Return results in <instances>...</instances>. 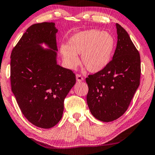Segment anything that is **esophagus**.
<instances>
[{"instance_id":"1","label":"esophagus","mask_w":155,"mask_h":155,"mask_svg":"<svg viewBox=\"0 0 155 155\" xmlns=\"http://www.w3.org/2000/svg\"><path fill=\"white\" fill-rule=\"evenodd\" d=\"M76 79H77V81L78 82L83 81V80H84L83 78H82V76L80 75V74H77V75H76Z\"/></svg>"}]
</instances>
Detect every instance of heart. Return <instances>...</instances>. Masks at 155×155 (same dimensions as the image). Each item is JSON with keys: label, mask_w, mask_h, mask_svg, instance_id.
Returning <instances> with one entry per match:
<instances>
[{"label": "heart", "mask_w": 155, "mask_h": 155, "mask_svg": "<svg viewBox=\"0 0 155 155\" xmlns=\"http://www.w3.org/2000/svg\"><path fill=\"white\" fill-rule=\"evenodd\" d=\"M114 48L115 39L109 32L89 29L72 36L68 45L63 44L60 49L70 68H75L79 64L77 54H80L84 67L91 73H97L109 64Z\"/></svg>", "instance_id": "1"}]
</instances>
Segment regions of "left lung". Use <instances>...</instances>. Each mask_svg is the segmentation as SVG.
Wrapping results in <instances>:
<instances>
[{
	"instance_id": "left-lung-1",
	"label": "left lung",
	"mask_w": 155,
	"mask_h": 155,
	"mask_svg": "<svg viewBox=\"0 0 155 155\" xmlns=\"http://www.w3.org/2000/svg\"><path fill=\"white\" fill-rule=\"evenodd\" d=\"M118 41L113 58L102 71L86 78L87 102L97 119L110 122L120 117L140 85V56L127 31L116 23Z\"/></svg>"
}]
</instances>
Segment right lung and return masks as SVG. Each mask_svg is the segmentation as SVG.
<instances>
[{"label":"right lung","mask_w":155,"mask_h":155,"mask_svg":"<svg viewBox=\"0 0 155 155\" xmlns=\"http://www.w3.org/2000/svg\"><path fill=\"white\" fill-rule=\"evenodd\" d=\"M57 31L54 22L32 25L10 56L12 92L25 117L41 128H52L61 119L64 99L76 82L71 70L57 64Z\"/></svg>","instance_id":"add662e5"}]
</instances>
